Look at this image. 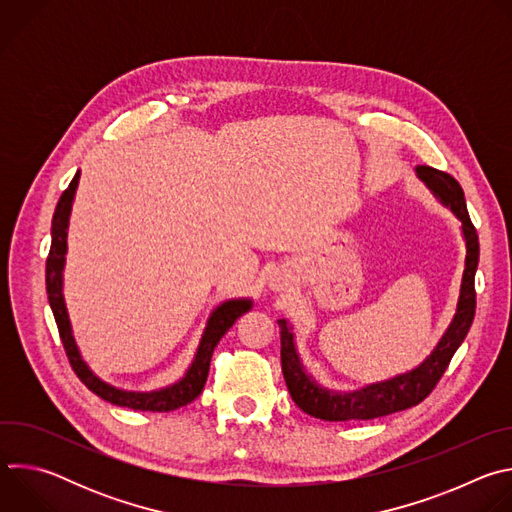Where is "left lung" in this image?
Here are the masks:
<instances>
[{
  "label": "left lung",
  "instance_id": "left-lung-1",
  "mask_svg": "<svg viewBox=\"0 0 512 512\" xmlns=\"http://www.w3.org/2000/svg\"><path fill=\"white\" fill-rule=\"evenodd\" d=\"M417 178L427 186V190L435 196L442 206L450 208L460 221L466 259L464 273L460 283V296L456 304L454 318L442 338L437 340L435 348L429 356L417 364L415 369L391 377L387 381L364 385L354 391H334L320 385L304 367L296 346L294 326L289 320L281 318L279 334H281V371L285 385L289 389L291 399L296 405L312 417L326 421H352V419H375L395 411L409 409L421 403L442 379L454 352L464 342L476 310V291H474V275L478 269V235L468 216L466 198L462 186L446 172H440L429 166L415 168Z\"/></svg>",
  "mask_w": 512,
  "mask_h": 512
}]
</instances>
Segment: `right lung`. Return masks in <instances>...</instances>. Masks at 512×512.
<instances>
[{
  "label": "right lung",
  "instance_id": "right-lung-1",
  "mask_svg": "<svg viewBox=\"0 0 512 512\" xmlns=\"http://www.w3.org/2000/svg\"><path fill=\"white\" fill-rule=\"evenodd\" d=\"M79 180H81V172H77L75 178L70 180L68 188L62 192V196L56 204V210L52 216V229H50L52 243H50V253L46 259L48 304L52 308V314H54V320H56V326L60 332V340H62L66 356L70 360V367L77 373V377L89 387V391H93L95 395H99L101 399H105L113 405H121V407L137 409V411H160V413L184 407L190 401H194L204 389L214 346L237 322L239 316H243L245 312H249L253 308V300L251 298L225 300L223 304H218L210 312L206 326L202 330L200 342L196 346L194 358L188 364L186 373L176 383H172L168 387H162L156 391H127V389L109 385L107 381L97 377L91 371L89 364L85 362V358L77 346L75 334H72V324L68 318L66 302H64V265H66V251H68L66 239H68L70 210H72V202H75Z\"/></svg>",
  "mask_w": 512,
  "mask_h": 512
}]
</instances>
